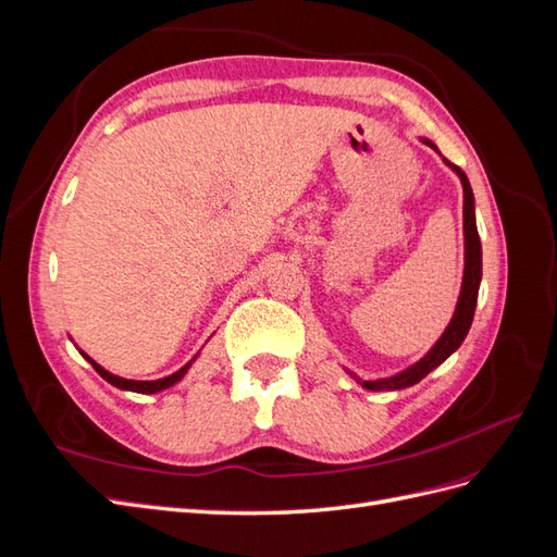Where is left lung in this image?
I'll use <instances>...</instances> for the list:
<instances>
[{"mask_svg":"<svg viewBox=\"0 0 557 557\" xmlns=\"http://www.w3.org/2000/svg\"><path fill=\"white\" fill-rule=\"evenodd\" d=\"M434 150L436 146L425 139ZM450 170L460 176L462 181V190H465V207H462V218H465V278H462V290L458 297V307H455V313L450 318L448 327L444 330L442 339L436 342L428 356L423 360H418L404 372L391 376V379H379V381H360L358 383L367 391H401V387H409L418 381H423L434 367H440L448 356H453L455 350L460 348L465 342V336L471 327V320H474L476 311V299H479V285H481V239H479V230H476V215H474V193H471V185L465 176L460 166L450 164L444 160Z\"/></svg>","mask_w":557,"mask_h":557,"instance_id":"obj_1","label":"left lung"}]
</instances>
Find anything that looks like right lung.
<instances>
[{
    "instance_id": "add662e5",
    "label": "right lung",
    "mask_w": 557,
    "mask_h": 557,
    "mask_svg": "<svg viewBox=\"0 0 557 557\" xmlns=\"http://www.w3.org/2000/svg\"><path fill=\"white\" fill-rule=\"evenodd\" d=\"M81 356L86 358L92 367H95V372L102 376L104 381H109L111 385H115V387H121V391H132V393H141V395H150V393H160V391H164V387H172L174 383H178L183 376H185V372H188L190 369V364L195 362V358L185 364V367H181L178 372H174L172 376H164V379H158V381H129V379H121V376H115V374H111V372H107L104 367H99L92 358H88L86 352L81 350Z\"/></svg>"
}]
</instances>
